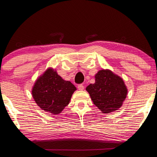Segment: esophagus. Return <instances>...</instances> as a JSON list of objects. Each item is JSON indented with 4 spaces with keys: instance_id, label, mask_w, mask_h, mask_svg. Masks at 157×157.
Here are the masks:
<instances>
[{
    "instance_id": "1",
    "label": "esophagus",
    "mask_w": 157,
    "mask_h": 157,
    "mask_svg": "<svg viewBox=\"0 0 157 157\" xmlns=\"http://www.w3.org/2000/svg\"><path fill=\"white\" fill-rule=\"evenodd\" d=\"M78 88L79 90V91H83L84 89V86L83 84H79L78 86Z\"/></svg>"
}]
</instances>
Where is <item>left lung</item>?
<instances>
[{"instance_id":"obj_1","label":"left lung","mask_w":157,"mask_h":157,"mask_svg":"<svg viewBox=\"0 0 157 157\" xmlns=\"http://www.w3.org/2000/svg\"><path fill=\"white\" fill-rule=\"evenodd\" d=\"M95 78V83L86 88L94 104L104 113L121 108L127 94L123 79L108 69L98 71Z\"/></svg>"}]
</instances>
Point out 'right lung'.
I'll return each instance as SVG.
<instances>
[{
    "label": "right lung",
    "instance_id": "add662e5",
    "mask_svg": "<svg viewBox=\"0 0 157 157\" xmlns=\"http://www.w3.org/2000/svg\"><path fill=\"white\" fill-rule=\"evenodd\" d=\"M75 90L71 82L63 79L56 71L48 68L36 80L32 95L41 109L56 115L69 104Z\"/></svg>",
    "mask_w": 157,
    "mask_h": 157
}]
</instances>
